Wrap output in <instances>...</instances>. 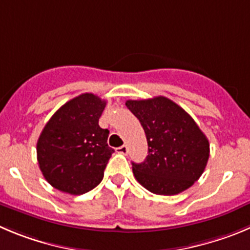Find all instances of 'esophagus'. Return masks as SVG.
Masks as SVG:
<instances>
[{
    "label": "esophagus",
    "instance_id": "obj_1",
    "mask_svg": "<svg viewBox=\"0 0 250 250\" xmlns=\"http://www.w3.org/2000/svg\"><path fill=\"white\" fill-rule=\"evenodd\" d=\"M116 151L120 154H125V155H127L128 154V146H118L117 149H116Z\"/></svg>",
    "mask_w": 250,
    "mask_h": 250
}]
</instances>
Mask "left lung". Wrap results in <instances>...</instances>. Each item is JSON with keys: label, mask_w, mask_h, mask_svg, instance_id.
<instances>
[{"label": "left lung", "mask_w": 250, "mask_h": 250, "mask_svg": "<svg viewBox=\"0 0 250 250\" xmlns=\"http://www.w3.org/2000/svg\"><path fill=\"white\" fill-rule=\"evenodd\" d=\"M148 142V157L132 163L142 186L157 195L171 196L188 190L200 179L209 157L208 139L190 114L164 96L128 100Z\"/></svg>", "instance_id": "left-lung-1"}]
</instances>
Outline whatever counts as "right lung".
<instances>
[{
    "label": "right lung",
    "instance_id": "add662e5",
    "mask_svg": "<svg viewBox=\"0 0 250 250\" xmlns=\"http://www.w3.org/2000/svg\"><path fill=\"white\" fill-rule=\"evenodd\" d=\"M106 101L83 93L62 104L42 130L37 159L45 180L70 195H83L96 188L113 149L107 144L109 130L99 120Z\"/></svg>",
    "mask_w": 250,
    "mask_h": 250
}]
</instances>
